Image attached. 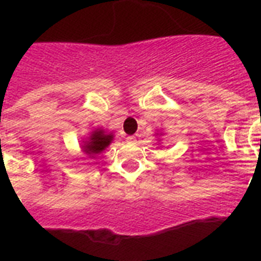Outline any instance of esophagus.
Masks as SVG:
<instances>
[{"label": "esophagus", "instance_id": "1", "mask_svg": "<svg viewBox=\"0 0 261 261\" xmlns=\"http://www.w3.org/2000/svg\"><path fill=\"white\" fill-rule=\"evenodd\" d=\"M126 141L128 143H137V138H135L134 135H130V137H127Z\"/></svg>", "mask_w": 261, "mask_h": 261}]
</instances>
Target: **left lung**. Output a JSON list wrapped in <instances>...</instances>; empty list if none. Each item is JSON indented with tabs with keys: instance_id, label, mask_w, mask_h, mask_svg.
<instances>
[{
	"instance_id": "obj_1",
	"label": "left lung",
	"mask_w": 261,
	"mask_h": 261,
	"mask_svg": "<svg viewBox=\"0 0 261 261\" xmlns=\"http://www.w3.org/2000/svg\"><path fill=\"white\" fill-rule=\"evenodd\" d=\"M155 135H157V137H161V135H163V133L160 131V133H155Z\"/></svg>"
}]
</instances>
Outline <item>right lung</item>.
I'll return each instance as SVG.
<instances>
[{
	"label": "right lung",
	"instance_id": "obj_1",
	"mask_svg": "<svg viewBox=\"0 0 261 261\" xmlns=\"http://www.w3.org/2000/svg\"><path fill=\"white\" fill-rule=\"evenodd\" d=\"M112 141H114V133H108L101 127H98V128H94L90 133L89 137L84 139L83 145H81V150L89 159H94L96 155L106 150Z\"/></svg>",
	"mask_w": 261,
	"mask_h": 261
}]
</instances>
